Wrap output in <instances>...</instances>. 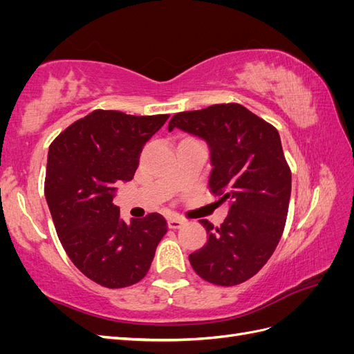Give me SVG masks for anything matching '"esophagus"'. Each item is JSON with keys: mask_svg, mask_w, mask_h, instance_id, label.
I'll return each instance as SVG.
<instances>
[{"mask_svg": "<svg viewBox=\"0 0 354 354\" xmlns=\"http://www.w3.org/2000/svg\"><path fill=\"white\" fill-rule=\"evenodd\" d=\"M186 224V221L185 220H181V218H178V217H169L168 218V227L169 229H180L181 226H185Z\"/></svg>", "mask_w": 354, "mask_h": 354, "instance_id": "obj_1", "label": "esophagus"}]
</instances>
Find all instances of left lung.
I'll return each instance as SVG.
<instances>
[{
  "mask_svg": "<svg viewBox=\"0 0 354 354\" xmlns=\"http://www.w3.org/2000/svg\"><path fill=\"white\" fill-rule=\"evenodd\" d=\"M202 137L209 146V189L229 201L220 227L199 220L208 242L189 255L203 281L233 286L251 279L269 261L285 229L291 168L276 128L239 103H220L176 113L168 124Z\"/></svg>",
  "mask_w": 354,
  "mask_h": 354,
  "instance_id": "left-lung-1",
  "label": "left lung"
}]
</instances>
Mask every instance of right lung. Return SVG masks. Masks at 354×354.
I'll use <instances>...</instances> for the list:
<instances>
[{"mask_svg":"<svg viewBox=\"0 0 354 354\" xmlns=\"http://www.w3.org/2000/svg\"><path fill=\"white\" fill-rule=\"evenodd\" d=\"M168 116L95 109L50 145L44 194L57 236L77 269L104 288L142 281L167 233L160 214L125 223L112 201L115 186L133 180L143 145Z\"/></svg>","mask_w":354,"mask_h":354,"instance_id":"obj_1","label":"right lung"}]
</instances>
